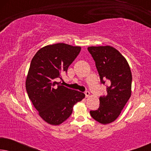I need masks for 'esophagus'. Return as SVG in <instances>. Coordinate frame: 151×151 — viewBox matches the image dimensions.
<instances>
[{"instance_id": "34e87169", "label": "esophagus", "mask_w": 151, "mask_h": 151, "mask_svg": "<svg viewBox=\"0 0 151 151\" xmlns=\"http://www.w3.org/2000/svg\"><path fill=\"white\" fill-rule=\"evenodd\" d=\"M84 93H85L86 98H88V97L89 96V95H90V92L88 91H86L84 92Z\"/></svg>"}]
</instances>
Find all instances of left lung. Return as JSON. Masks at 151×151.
<instances>
[{"label": "left lung", "instance_id": "8db88e82", "mask_svg": "<svg viewBox=\"0 0 151 151\" xmlns=\"http://www.w3.org/2000/svg\"><path fill=\"white\" fill-rule=\"evenodd\" d=\"M101 83L106 82V96L100 97V106L90 111L95 120L102 124L114 122L131 95L132 74L124 57L111 46L89 47Z\"/></svg>", "mask_w": 151, "mask_h": 151}]
</instances>
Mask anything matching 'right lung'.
<instances>
[{"label": "right lung", "instance_id": "add662e5", "mask_svg": "<svg viewBox=\"0 0 151 151\" xmlns=\"http://www.w3.org/2000/svg\"><path fill=\"white\" fill-rule=\"evenodd\" d=\"M80 50V47L65 43L47 45L38 50L31 62L27 92L39 115L51 125H59L69 118L74 104L85 97L83 93L55 81L62 80V74L67 73Z\"/></svg>", "mask_w": 151, "mask_h": 151}]
</instances>
